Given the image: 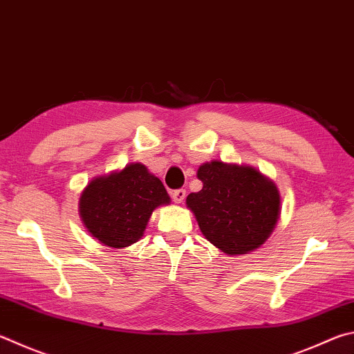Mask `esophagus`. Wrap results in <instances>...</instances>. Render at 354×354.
I'll use <instances>...</instances> for the list:
<instances>
[{"mask_svg": "<svg viewBox=\"0 0 354 354\" xmlns=\"http://www.w3.org/2000/svg\"><path fill=\"white\" fill-rule=\"evenodd\" d=\"M185 199V190L184 189H178V190H175L173 192V201L175 203H183Z\"/></svg>", "mask_w": 354, "mask_h": 354, "instance_id": "1", "label": "esophagus"}]
</instances>
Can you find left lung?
Instances as JSON below:
<instances>
[{
	"mask_svg": "<svg viewBox=\"0 0 354 354\" xmlns=\"http://www.w3.org/2000/svg\"><path fill=\"white\" fill-rule=\"evenodd\" d=\"M203 189L187 196L203 235L227 255L255 250L280 216V194L271 179L249 165L212 160L199 165Z\"/></svg>",
	"mask_w": 354,
	"mask_h": 354,
	"instance_id": "obj_1",
	"label": "left lung"
}]
</instances>
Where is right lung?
Returning a JSON list of instances; mask_svg holds the SVG:
<instances>
[{
    "label": "right lung",
    "instance_id": "obj_1",
    "mask_svg": "<svg viewBox=\"0 0 354 354\" xmlns=\"http://www.w3.org/2000/svg\"><path fill=\"white\" fill-rule=\"evenodd\" d=\"M170 204L164 184L140 162L94 178L79 199L88 232L110 248H127L142 239L153 210Z\"/></svg>",
    "mask_w": 354,
    "mask_h": 354
}]
</instances>
